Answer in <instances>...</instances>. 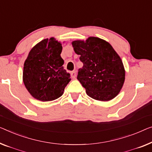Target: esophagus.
<instances>
[{
    "label": "esophagus",
    "instance_id": "obj_1",
    "mask_svg": "<svg viewBox=\"0 0 152 152\" xmlns=\"http://www.w3.org/2000/svg\"><path fill=\"white\" fill-rule=\"evenodd\" d=\"M71 76H72V78H76V73L75 71H72V72H71Z\"/></svg>",
    "mask_w": 152,
    "mask_h": 152
}]
</instances>
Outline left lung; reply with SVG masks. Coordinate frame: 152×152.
Wrapping results in <instances>:
<instances>
[{"label": "left lung", "instance_id": "obj_1", "mask_svg": "<svg viewBox=\"0 0 152 152\" xmlns=\"http://www.w3.org/2000/svg\"><path fill=\"white\" fill-rule=\"evenodd\" d=\"M74 50L83 63L77 79L87 94L97 100L108 101L116 97L125 80L121 58L109 43L98 37L72 42Z\"/></svg>", "mask_w": 152, "mask_h": 152}]
</instances>
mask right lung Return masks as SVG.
Segmentation results:
<instances>
[{"mask_svg":"<svg viewBox=\"0 0 152 152\" xmlns=\"http://www.w3.org/2000/svg\"><path fill=\"white\" fill-rule=\"evenodd\" d=\"M61 44L53 37L34 46L24 62L23 81L33 98L52 101L63 95L70 80V74L63 69Z\"/></svg>","mask_w":152,"mask_h":152,"instance_id":"right-lung-1","label":"right lung"}]
</instances>
